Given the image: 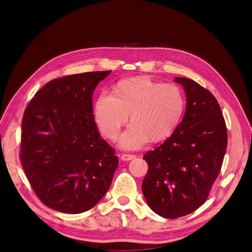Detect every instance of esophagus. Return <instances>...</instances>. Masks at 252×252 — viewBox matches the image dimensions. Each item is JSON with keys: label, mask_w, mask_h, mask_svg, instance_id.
<instances>
[{"label": "esophagus", "mask_w": 252, "mask_h": 252, "mask_svg": "<svg viewBox=\"0 0 252 252\" xmlns=\"http://www.w3.org/2000/svg\"><path fill=\"white\" fill-rule=\"evenodd\" d=\"M135 158H136L135 155H129V154H123L121 156L122 161H130V159H133Z\"/></svg>", "instance_id": "esophagus-1"}]
</instances>
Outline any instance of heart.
Returning <instances> with one entry per match:
<instances>
[{"label": "heart", "mask_w": 252, "mask_h": 252, "mask_svg": "<svg viewBox=\"0 0 252 252\" xmlns=\"http://www.w3.org/2000/svg\"><path fill=\"white\" fill-rule=\"evenodd\" d=\"M185 108V97L174 84L139 77L121 81L113 94L102 93L94 104V120L106 138L114 141L129 113L132 123L121 145L138 149L150 139L163 141L173 133Z\"/></svg>", "instance_id": "b5f03b06"}]
</instances>
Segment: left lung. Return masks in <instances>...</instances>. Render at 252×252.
<instances>
[{"mask_svg": "<svg viewBox=\"0 0 252 252\" xmlns=\"http://www.w3.org/2000/svg\"><path fill=\"white\" fill-rule=\"evenodd\" d=\"M174 81L185 89V116L161 146L143 157L148 164L144 196L166 219L187 216L208 199L227 147L226 123L215 95L191 79Z\"/></svg>", "mask_w": 252, "mask_h": 252, "instance_id": "8db88e82", "label": "left lung"}]
</instances>
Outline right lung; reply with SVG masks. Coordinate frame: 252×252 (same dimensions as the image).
<instances>
[{"mask_svg": "<svg viewBox=\"0 0 252 252\" xmlns=\"http://www.w3.org/2000/svg\"><path fill=\"white\" fill-rule=\"evenodd\" d=\"M110 72L52 80L24 111L21 164L34 193L49 208L87 211L110 187L119 158L100 136L93 108L94 91Z\"/></svg>", "mask_w": 252, "mask_h": 252, "instance_id": "obj_1", "label": "right lung"}]
</instances>
